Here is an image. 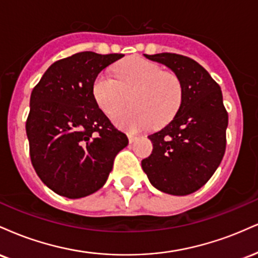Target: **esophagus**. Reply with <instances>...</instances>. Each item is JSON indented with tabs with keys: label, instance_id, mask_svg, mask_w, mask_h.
Instances as JSON below:
<instances>
[{
	"label": "esophagus",
	"instance_id": "esophagus-1",
	"mask_svg": "<svg viewBox=\"0 0 258 258\" xmlns=\"http://www.w3.org/2000/svg\"><path fill=\"white\" fill-rule=\"evenodd\" d=\"M127 137H128L130 143H133V142H135L136 139H137V136H133V135H128V136H127Z\"/></svg>",
	"mask_w": 258,
	"mask_h": 258
}]
</instances>
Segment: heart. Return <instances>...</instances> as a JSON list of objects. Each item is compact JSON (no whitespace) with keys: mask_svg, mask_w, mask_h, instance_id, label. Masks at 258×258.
<instances>
[{"mask_svg":"<svg viewBox=\"0 0 258 258\" xmlns=\"http://www.w3.org/2000/svg\"><path fill=\"white\" fill-rule=\"evenodd\" d=\"M114 75L100 73L93 81L92 93L106 115H111L126 101L130 94L133 105L115 113L112 121L128 132L162 126L173 119L183 98V86L178 76L164 72L159 64L133 57L120 61Z\"/></svg>","mask_w":258,"mask_h":258,"instance_id":"heart-1","label":"heart"}]
</instances>
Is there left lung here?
<instances>
[{"label":"left lung","mask_w":258,"mask_h":258,"mask_svg":"<svg viewBox=\"0 0 258 258\" xmlns=\"http://www.w3.org/2000/svg\"><path fill=\"white\" fill-rule=\"evenodd\" d=\"M148 59L166 65L178 76L183 98L173 120L150 135L153 152L142 160L150 183L171 195L197 191L211 178L226 152L228 112L221 87L193 59L159 53Z\"/></svg>","instance_id":"left-lung-1"}]
</instances>
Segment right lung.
Wrapping results in <instances>:
<instances>
[{
    "mask_svg": "<svg viewBox=\"0 0 258 258\" xmlns=\"http://www.w3.org/2000/svg\"><path fill=\"white\" fill-rule=\"evenodd\" d=\"M122 57L76 53L53 63L31 92L25 126L31 164L58 195L79 199L102 188L128 144L92 93L98 74Z\"/></svg>",
    "mask_w": 258,
    "mask_h": 258,
    "instance_id": "right-lung-1",
    "label": "right lung"
}]
</instances>
